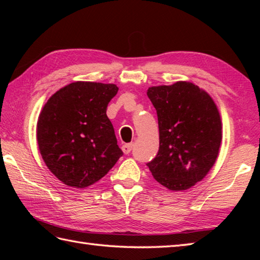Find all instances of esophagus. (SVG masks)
<instances>
[{"mask_svg":"<svg viewBox=\"0 0 260 260\" xmlns=\"http://www.w3.org/2000/svg\"><path fill=\"white\" fill-rule=\"evenodd\" d=\"M132 148H133V144H132V143H129V144H124L123 146H121V150H123V152H124L125 154L131 153Z\"/></svg>","mask_w":260,"mask_h":260,"instance_id":"esophagus-1","label":"esophagus"}]
</instances>
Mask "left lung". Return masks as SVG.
Here are the masks:
<instances>
[{
  "instance_id": "obj_1",
  "label": "left lung",
  "mask_w": 260,
  "mask_h": 260,
  "mask_svg": "<svg viewBox=\"0 0 260 260\" xmlns=\"http://www.w3.org/2000/svg\"><path fill=\"white\" fill-rule=\"evenodd\" d=\"M147 96L156 109L159 148L146 165L167 189H190L209 173L219 155L222 123L217 105L189 81L150 87Z\"/></svg>"
}]
</instances>
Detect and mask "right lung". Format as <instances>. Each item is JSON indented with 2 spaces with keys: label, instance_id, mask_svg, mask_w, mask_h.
I'll return each mask as SVG.
<instances>
[{
  "label": "right lung",
  "instance_id": "1",
  "mask_svg": "<svg viewBox=\"0 0 260 260\" xmlns=\"http://www.w3.org/2000/svg\"><path fill=\"white\" fill-rule=\"evenodd\" d=\"M117 91L114 84L76 81L60 88L43 106L37 123L39 151L66 185H92L123 155L106 115Z\"/></svg>",
  "mask_w": 260,
  "mask_h": 260
}]
</instances>
